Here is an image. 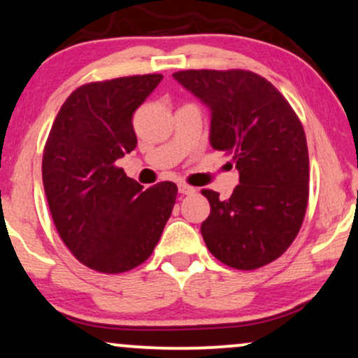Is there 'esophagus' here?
I'll return each instance as SVG.
<instances>
[{"instance_id": "esophagus-1", "label": "esophagus", "mask_w": 358, "mask_h": 358, "mask_svg": "<svg viewBox=\"0 0 358 358\" xmlns=\"http://www.w3.org/2000/svg\"><path fill=\"white\" fill-rule=\"evenodd\" d=\"M178 192L183 194H193V193H196V188L189 187V185H187V183H178Z\"/></svg>"}]
</instances>
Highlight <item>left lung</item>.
Masks as SVG:
<instances>
[{"mask_svg":"<svg viewBox=\"0 0 358 358\" xmlns=\"http://www.w3.org/2000/svg\"><path fill=\"white\" fill-rule=\"evenodd\" d=\"M173 78L211 108V147L239 171L228 200L201 189L211 206L201 223L208 250L229 268H262L286 252L306 216L309 152L299 117L256 72L188 69Z\"/></svg>","mask_w":358,"mask_h":358,"instance_id":"left-lung-1","label":"left lung"}]
</instances>
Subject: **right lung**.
<instances>
[{
    "instance_id": "obj_1",
    "label": "right lung",
    "mask_w": 358,
    "mask_h": 358,
    "mask_svg": "<svg viewBox=\"0 0 358 358\" xmlns=\"http://www.w3.org/2000/svg\"><path fill=\"white\" fill-rule=\"evenodd\" d=\"M164 79L129 76L80 85L66 99L43 153V183L59 236L76 259L103 274L145 262L178 188L143 192L115 162L137 147L132 115Z\"/></svg>"
}]
</instances>
